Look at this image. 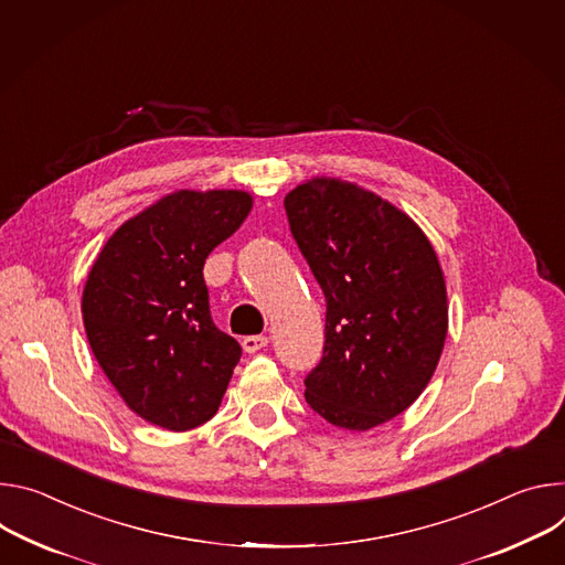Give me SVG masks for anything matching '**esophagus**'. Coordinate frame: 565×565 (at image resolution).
Segmentation results:
<instances>
[{
    "mask_svg": "<svg viewBox=\"0 0 565 565\" xmlns=\"http://www.w3.org/2000/svg\"><path fill=\"white\" fill-rule=\"evenodd\" d=\"M267 345H269V339H267L265 334L244 337V341H242V348H244V352H248V354H256L258 350H263V348H267Z\"/></svg>",
    "mask_w": 565,
    "mask_h": 565,
    "instance_id": "obj_1",
    "label": "esophagus"
}]
</instances>
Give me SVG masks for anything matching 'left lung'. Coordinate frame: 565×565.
Wrapping results in <instances>:
<instances>
[{
  "label": "left lung",
  "mask_w": 565,
  "mask_h": 565,
  "mask_svg": "<svg viewBox=\"0 0 565 565\" xmlns=\"http://www.w3.org/2000/svg\"><path fill=\"white\" fill-rule=\"evenodd\" d=\"M285 211L328 302L326 348L305 377V399L339 428L380 426L422 395L440 361L443 267L406 213L356 183L309 179Z\"/></svg>",
  "instance_id": "left-lung-1"
}]
</instances>
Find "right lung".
<instances>
[{
    "instance_id": "obj_1",
    "label": "right lung",
    "mask_w": 565,
    "mask_h": 565,
    "mask_svg": "<svg viewBox=\"0 0 565 565\" xmlns=\"http://www.w3.org/2000/svg\"><path fill=\"white\" fill-rule=\"evenodd\" d=\"M244 191H177L120 224L83 291L92 352L146 422L188 430L211 419L242 356L211 319L204 263L246 220Z\"/></svg>"
}]
</instances>
